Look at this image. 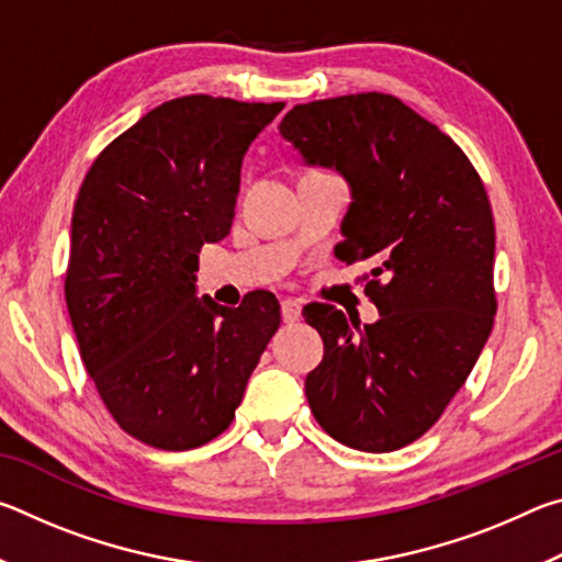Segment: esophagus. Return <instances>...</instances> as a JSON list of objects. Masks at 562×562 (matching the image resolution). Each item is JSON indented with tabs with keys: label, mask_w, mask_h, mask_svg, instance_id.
Returning <instances> with one entry per match:
<instances>
[{
	"label": "esophagus",
	"mask_w": 562,
	"mask_h": 562,
	"mask_svg": "<svg viewBox=\"0 0 562 562\" xmlns=\"http://www.w3.org/2000/svg\"><path fill=\"white\" fill-rule=\"evenodd\" d=\"M282 319L288 322V325H292V322H297L302 317V302L300 300H282Z\"/></svg>",
	"instance_id": "34e87169"
}]
</instances>
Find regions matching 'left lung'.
<instances>
[{
    "mask_svg": "<svg viewBox=\"0 0 562 562\" xmlns=\"http://www.w3.org/2000/svg\"><path fill=\"white\" fill-rule=\"evenodd\" d=\"M282 138L335 168L351 203L337 258L369 262L374 325L312 302L325 341L304 379L312 414L357 451H396L439 422L469 379L496 315V227L479 173L453 140L389 93L294 106Z\"/></svg>",
    "mask_w": 562,
    "mask_h": 562,
    "instance_id": "1",
    "label": "left lung"
}]
</instances>
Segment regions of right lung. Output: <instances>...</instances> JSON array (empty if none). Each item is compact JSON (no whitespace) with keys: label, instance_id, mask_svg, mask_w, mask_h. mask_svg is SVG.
<instances>
[{"label":"right lung","instance_id":"right-lung-1","mask_svg":"<svg viewBox=\"0 0 562 562\" xmlns=\"http://www.w3.org/2000/svg\"><path fill=\"white\" fill-rule=\"evenodd\" d=\"M284 103L180 97L101 150L71 217L66 307L81 359L123 431L198 449L235 418L280 327L260 290L237 310L198 300V252L231 233L240 166Z\"/></svg>","mask_w":562,"mask_h":562}]
</instances>
